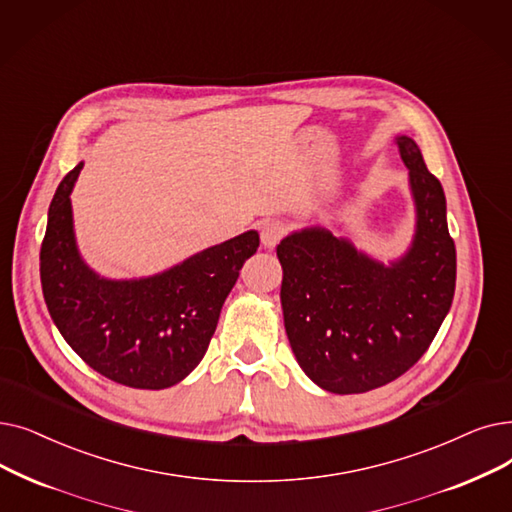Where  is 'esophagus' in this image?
Wrapping results in <instances>:
<instances>
[{
  "label": "esophagus",
  "instance_id": "obj_1",
  "mask_svg": "<svg viewBox=\"0 0 512 512\" xmlns=\"http://www.w3.org/2000/svg\"><path fill=\"white\" fill-rule=\"evenodd\" d=\"M284 234H286V226L282 224V221H278V219L265 221V224L261 226V242H263V247L274 249L276 244L284 238Z\"/></svg>",
  "mask_w": 512,
  "mask_h": 512
}]
</instances>
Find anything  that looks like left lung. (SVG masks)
Here are the masks:
<instances>
[{"label": "left lung", "instance_id": "left-lung-1", "mask_svg": "<svg viewBox=\"0 0 512 512\" xmlns=\"http://www.w3.org/2000/svg\"><path fill=\"white\" fill-rule=\"evenodd\" d=\"M397 146L418 213L404 259L385 268L322 228L278 244L288 341L303 372L330 393H366L408 372L454 299L456 247L446 194L414 140L402 136Z\"/></svg>", "mask_w": 512, "mask_h": 512}]
</instances>
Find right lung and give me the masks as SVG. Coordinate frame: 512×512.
Returning a JSON list of instances; mask_svg holds the SVG:
<instances>
[{
  "mask_svg": "<svg viewBox=\"0 0 512 512\" xmlns=\"http://www.w3.org/2000/svg\"><path fill=\"white\" fill-rule=\"evenodd\" d=\"M83 163L64 175L48 211L39 274L43 299L64 341L106 379L133 389H165L198 366L221 305L259 234L244 232L169 272L142 280H102L81 261L71 190Z\"/></svg>",
  "mask_w": 512,
  "mask_h": 512,
  "instance_id": "right-lung-1",
  "label": "right lung"
}]
</instances>
